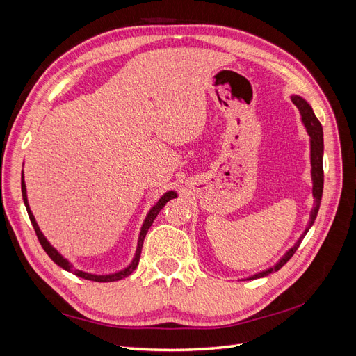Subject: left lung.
<instances>
[{
	"instance_id": "8db88e82",
	"label": "left lung",
	"mask_w": 356,
	"mask_h": 356,
	"mask_svg": "<svg viewBox=\"0 0 356 356\" xmlns=\"http://www.w3.org/2000/svg\"><path fill=\"white\" fill-rule=\"evenodd\" d=\"M291 101H293V104L298 108V111L301 114V122H303L306 131L310 136V165H312V181H314V190H312V191H314L315 207L310 212V221H309L307 229L305 230L303 234H301V238L294 243V246L291 248V250H288L286 254L273 267L267 268V270H263L260 273H257L251 277H248V281H250V279L267 276V275H270L272 272H277L284 264H286V261L297 251V248L300 246L301 241H303L306 233L312 227V224L315 222L319 207H321L322 190H324V169H322V156H324V132H322V124L319 123L314 110H312V106L307 104V101L301 98V96H297V95L291 96Z\"/></svg>"
}]
</instances>
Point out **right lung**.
Wrapping results in <instances>:
<instances>
[{"label":"right lung","instance_id":"obj_1","mask_svg":"<svg viewBox=\"0 0 356 356\" xmlns=\"http://www.w3.org/2000/svg\"><path fill=\"white\" fill-rule=\"evenodd\" d=\"M22 197H24V203H25L28 215H29V220H31V222H32V227H34V230H35V233H37V238H38V241H40V243H41V246H42V250H44V251L47 252V255L51 258L53 261H55L59 267H62L63 270L71 272V273H74L75 276H79V277L88 279V281H95V282H114V281H120V279L129 276V275H131V273L135 270V268L138 267L139 257H141V251H143V243H144V239H145V234H147L148 229L152 227V224H153V221L156 220L157 213L161 211V208H163L165 204H166L170 199H175V197H177V193L172 191V190H170V191H166L165 195L159 199V202L154 204V207H153L152 209H149V212L147 213V217H145V220H144L143 227H141V233H139L136 252H135V257H134L132 263L129 264L127 267L122 268V270H118V272H115V273H110V275H93V273L83 272V270H77V268L72 267V264L67 260V258H63V257L55 250V248H53V246L50 245V242L44 238V234L41 233V230H40V227H38V224H37V221H35V218H34V215H32V212H31L29 203H28V196H26V186H25V179H24V172H22Z\"/></svg>","mask_w":356,"mask_h":356}]
</instances>
